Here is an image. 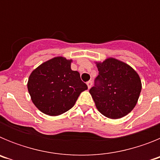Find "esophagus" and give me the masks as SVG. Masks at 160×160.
Listing matches in <instances>:
<instances>
[{
  "label": "esophagus",
  "mask_w": 160,
  "mask_h": 160,
  "mask_svg": "<svg viewBox=\"0 0 160 160\" xmlns=\"http://www.w3.org/2000/svg\"><path fill=\"white\" fill-rule=\"evenodd\" d=\"M87 87H88V89H90V87H91V86H92V81L87 82Z\"/></svg>",
  "instance_id": "1"
}]
</instances>
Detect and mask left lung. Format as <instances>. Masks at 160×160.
I'll return each mask as SVG.
<instances>
[{"label": "left lung", "mask_w": 160, "mask_h": 160, "mask_svg": "<svg viewBox=\"0 0 160 160\" xmlns=\"http://www.w3.org/2000/svg\"><path fill=\"white\" fill-rule=\"evenodd\" d=\"M98 75L90 93L102 114L116 119L129 114L142 89L140 78L129 65L113 58L96 62Z\"/></svg>", "instance_id": "8db88e82"}]
</instances>
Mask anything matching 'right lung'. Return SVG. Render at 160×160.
I'll use <instances>...</instances> for the list:
<instances>
[{
	"mask_svg": "<svg viewBox=\"0 0 160 160\" xmlns=\"http://www.w3.org/2000/svg\"><path fill=\"white\" fill-rule=\"evenodd\" d=\"M71 62L63 57L53 58L29 75L27 87L31 99L44 114L56 116L66 112L88 88L78 72L71 70Z\"/></svg>",
	"mask_w": 160,
	"mask_h": 160,
	"instance_id": "1",
	"label": "right lung"
}]
</instances>
